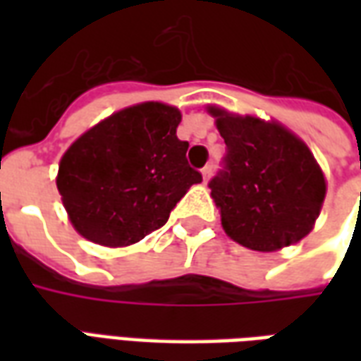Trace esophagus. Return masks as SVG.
Instances as JSON below:
<instances>
[{
    "mask_svg": "<svg viewBox=\"0 0 361 361\" xmlns=\"http://www.w3.org/2000/svg\"><path fill=\"white\" fill-rule=\"evenodd\" d=\"M211 173H212V166L211 164H207L203 168V170H201V176H203V181L204 183H207V181L211 180Z\"/></svg>",
    "mask_w": 361,
    "mask_h": 361,
    "instance_id": "34e87169",
    "label": "esophagus"
}]
</instances>
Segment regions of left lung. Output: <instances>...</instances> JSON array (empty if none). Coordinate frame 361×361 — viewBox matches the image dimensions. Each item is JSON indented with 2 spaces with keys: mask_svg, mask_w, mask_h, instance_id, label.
Listing matches in <instances>:
<instances>
[{
  "mask_svg": "<svg viewBox=\"0 0 361 361\" xmlns=\"http://www.w3.org/2000/svg\"><path fill=\"white\" fill-rule=\"evenodd\" d=\"M228 147L226 172L209 183L222 228L253 251H279L310 234L326 195L310 147L274 119L207 106Z\"/></svg>",
  "mask_w": 361,
  "mask_h": 361,
  "instance_id": "left-lung-1",
  "label": "left lung"
}]
</instances>
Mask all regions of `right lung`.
<instances>
[{
	"label": "right lung",
	"instance_id": "add662e5",
	"mask_svg": "<svg viewBox=\"0 0 361 361\" xmlns=\"http://www.w3.org/2000/svg\"><path fill=\"white\" fill-rule=\"evenodd\" d=\"M181 111L141 102L114 111L71 142L56 183L69 222L104 247H127L164 226L176 203L203 180L178 139Z\"/></svg>",
	"mask_w": 361,
	"mask_h": 361
}]
</instances>
